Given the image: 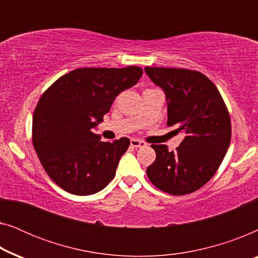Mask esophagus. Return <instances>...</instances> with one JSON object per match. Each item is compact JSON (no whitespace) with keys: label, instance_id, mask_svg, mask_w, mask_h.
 <instances>
[{"label":"esophagus","instance_id":"1","mask_svg":"<svg viewBox=\"0 0 258 258\" xmlns=\"http://www.w3.org/2000/svg\"><path fill=\"white\" fill-rule=\"evenodd\" d=\"M130 144H132V147H134V148H141V147L147 146L146 142H143V141H140V140H136V139L130 140Z\"/></svg>","mask_w":258,"mask_h":258}]
</instances>
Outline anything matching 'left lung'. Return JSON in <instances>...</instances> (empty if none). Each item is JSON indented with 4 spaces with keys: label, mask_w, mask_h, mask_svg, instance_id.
<instances>
[{
    "label": "left lung",
    "mask_w": 258,
    "mask_h": 258,
    "mask_svg": "<svg viewBox=\"0 0 258 258\" xmlns=\"http://www.w3.org/2000/svg\"><path fill=\"white\" fill-rule=\"evenodd\" d=\"M144 72L164 91L167 124L184 134L176 151L164 144L151 146L156 160L147 175L162 191L190 194L213 177L227 154L231 137L228 109L216 86L202 73L153 67Z\"/></svg>",
    "instance_id": "8db88e82"
}]
</instances>
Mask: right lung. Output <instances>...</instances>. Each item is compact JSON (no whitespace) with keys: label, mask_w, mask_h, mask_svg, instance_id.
Here are the masks:
<instances>
[{"label":"right lung","mask_w":258,"mask_h":258,"mask_svg":"<svg viewBox=\"0 0 258 258\" xmlns=\"http://www.w3.org/2000/svg\"><path fill=\"white\" fill-rule=\"evenodd\" d=\"M140 67L80 68L56 81L38 101L33 143L44 170L63 190L87 196L114 178L130 140L103 142L93 133L121 91L142 76Z\"/></svg>","instance_id":"1"}]
</instances>
